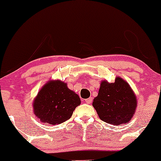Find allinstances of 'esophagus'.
<instances>
[{"label":"esophagus","mask_w":161,"mask_h":161,"mask_svg":"<svg viewBox=\"0 0 161 161\" xmlns=\"http://www.w3.org/2000/svg\"><path fill=\"white\" fill-rule=\"evenodd\" d=\"M85 101H86V103H87V104H90V103H92V98H86V99L85 100Z\"/></svg>","instance_id":"34e87169"}]
</instances>
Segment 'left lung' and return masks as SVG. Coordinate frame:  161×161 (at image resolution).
Here are the masks:
<instances>
[{"label": "left lung", "instance_id": "obj_1", "mask_svg": "<svg viewBox=\"0 0 161 161\" xmlns=\"http://www.w3.org/2000/svg\"><path fill=\"white\" fill-rule=\"evenodd\" d=\"M92 105L101 120L118 125L131 119L137 107V99L129 84L121 78L116 77L113 83L102 81Z\"/></svg>", "mask_w": 161, "mask_h": 161}]
</instances>
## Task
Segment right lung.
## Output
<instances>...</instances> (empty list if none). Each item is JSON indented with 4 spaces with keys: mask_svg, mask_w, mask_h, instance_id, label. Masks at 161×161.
I'll list each match as a JSON object with an SVG mask.
<instances>
[{
    "mask_svg": "<svg viewBox=\"0 0 161 161\" xmlns=\"http://www.w3.org/2000/svg\"><path fill=\"white\" fill-rule=\"evenodd\" d=\"M79 96L59 80L49 81L43 86L33 101V112L40 121L57 125L71 118L80 105Z\"/></svg>",
    "mask_w": 161,
    "mask_h": 161,
    "instance_id": "1",
    "label": "right lung"
}]
</instances>
